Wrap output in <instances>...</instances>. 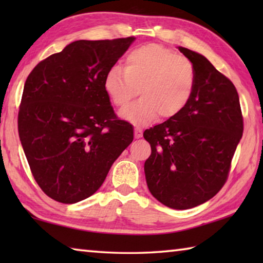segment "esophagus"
Masks as SVG:
<instances>
[{
  "label": "esophagus",
  "mask_w": 263,
  "mask_h": 263,
  "mask_svg": "<svg viewBox=\"0 0 263 263\" xmlns=\"http://www.w3.org/2000/svg\"><path fill=\"white\" fill-rule=\"evenodd\" d=\"M141 136H142V131L140 130V128H135V138H141Z\"/></svg>",
  "instance_id": "34e87169"
}]
</instances>
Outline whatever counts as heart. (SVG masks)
I'll return each mask as SVG.
<instances>
[{
    "label": "heart",
    "mask_w": 263,
    "mask_h": 263,
    "mask_svg": "<svg viewBox=\"0 0 263 263\" xmlns=\"http://www.w3.org/2000/svg\"><path fill=\"white\" fill-rule=\"evenodd\" d=\"M196 84L194 64L158 44H148L126 54L124 69L116 66L104 78L105 92L123 108L139 94L141 99L121 111L123 118L145 125L160 116L162 119L181 114L193 97Z\"/></svg>",
    "instance_id": "1"
}]
</instances>
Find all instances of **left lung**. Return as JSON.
<instances>
[{
	"mask_svg": "<svg viewBox=\"0 0 263 263\" xmlns=\"http://www.w3.org/2000/svg\"><path fill=\"white\" fill-rule=\"evenodd\" d=\"M179 50L194 64V94L181 114L144 132L152 148L144 168L151 194L168 208L185 210L225 184L243 118L232 81L205 57Z\"/></svg>",
	"mask_w": 263,
	"mask_h": 263,
	"instance_id": "obj_1",
	"label": "left lung"
}]
</instances>
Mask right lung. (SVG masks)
<instances>
[{"instance_id": "obj_1", "label": "right lung", "mask_w": 263, "mask_h": 263, "mask_svg": "<svg viewBox=\"0 0 263 263\" xmlns=\"http://www.w3.org/2000/svg\"><path fill=\"white\" fill-rule=\"evenodd\" d=\"M135 39L73 42L26 79L20 139L35 182L57 202L95 194L133 140L132 125L111 106L104 78Z\"/></svg>"}]
</instances>
